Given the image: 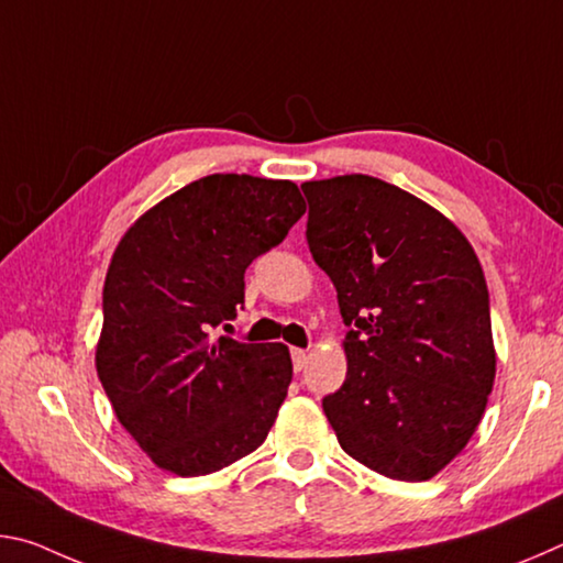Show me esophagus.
<instances>
[{
	"instance_id": "obj_1",
	"label": "esophagus",
	"mask_w": 563,
	"mask_h": 563,
	"mask_svg": "<svg viewBox=\"0 0 563 563\" xmlns=\"http://www.w3.org/2000/svg\"><path fill=\"white\" fill-rule=\"evenodd\" d=\"M290 357H292L295 373H300V369H302L305 365H308V352L300 350V347H292V350H290Z\"/></svg>"
}]
</instances>
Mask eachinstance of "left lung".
I'll return each instance as SVG.
<instances>
[{
	"label": "left lung",
	"instance_id": "left-lung-1",
	"mask_svg": "<svg viewBox=\"0 0 563 563\" xmlns=\"http://www.w3.org/2000/svg\"><path fill=\"white\" fill-rule=\"evenodd\" d=\"M308 245L338 290L347 377L322 397L352 460L424 482L470 442L497 373L489 290L452 221L373 176L302 184Z\"/></svg>",
	"mask_w": 563,
	"mask_h": 563
}]
</instances>
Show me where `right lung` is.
I'll list each match as a JSON object with an SVG mask.
<instances>
[{"instance_id":"right-lung-1","label":"right lung","mask_w":563,"mask_h":563,"mask_svg":"<svg viewBox=\"0 0 563 563\" xmlns=\"http://www.w3.org/2000/svg\"><path fill=\"white\" fill-rule=\"evenodd\" d=\"M305 213L292 180L213 174L176 190L121 238L103 283L97 373L151 462L223 470L265 442L292 379L280 342L218 325L245 300V268Z\"/></svg>"}]
</instances>
